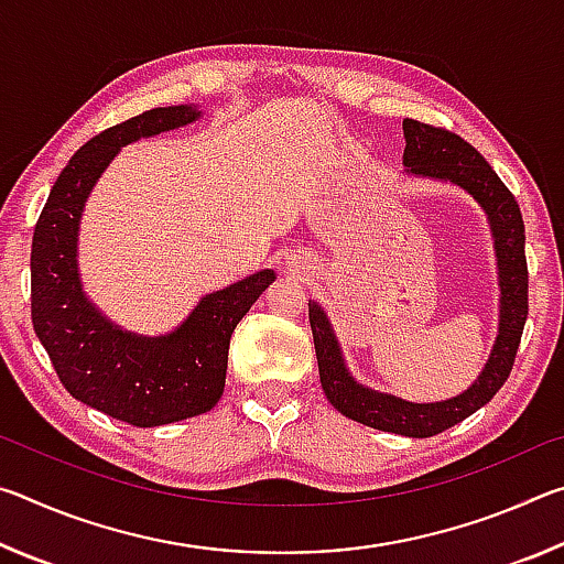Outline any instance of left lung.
Wrapping results in <instances>:
<instances>
[{
	"label": "left lung",
	"mask_w": 564,
	"mask_h": 564,
	"mask_svg": "<svg viewBox=\"0 0 564 564\" xmlns=\"http://www.w3.org/2000/svg\"><path fill=\"white\" fill-rule=\"evenodd\" d=\"M403 166L408 176L445 181V184L451 181L453 186L470 194L488 216L500 285L498 338L492 343L488 362H485L475 383L463 390L460 395L435 400V403H413V400L380 393V390L362 386L360 380L352 378L333 323L316 301H308V318L323 393L338 413L383 433L431 437L457 425L485 403H490L492 395L498 393L510 376L524 321H528L524 224L520 206L508 186L465 139L415 119L403 121Z\"/></svg>",
	"instance_id": "1"
}]
</instances>
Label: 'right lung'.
Here are the masks:
<instances>
[{
	"mask_svg": "<svg viewBox=\"0 0 564 564\" xmlns=\"http://www.w3.org/2000/svg\"><path fill=\"white\" fill-rule=\"evenodd\" d=\"M202 119L194 104L159 107L87 141L56 178L32 238L34 333L72 398L137 427L208 413L224 395L228 343L275 273L256 271L206 293L174 330L141 336L84 293L79 228L91 188L121 147Z\"/></svg>",
	"mask_w": 564,
	"mask_h": 564,
	"instance_id": "obj_1",
	"label": "right lung"
}]
</instances>
